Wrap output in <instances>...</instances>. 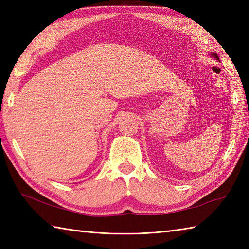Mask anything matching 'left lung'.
<instances>
[{"label": "left lung", "instance_id": "obj_1", "mask_svg": "<svg viewBox=\"0 0 249 249\" xmlns=\"http://www.w3.org/2000/svg\"><path fill=\"white\" fill-rule=\"evenodd\" d=\"M212 55H213V56L215 57V59H217V60H218V56H217V54H215V53H213Z\"/></svg>", "mask_w": 249, "mask_h": 249}]
</instances>
